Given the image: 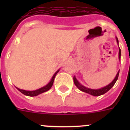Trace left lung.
I'll list each match as a JSON object with an SVG mask.
<instances>
[{"label":"left lung","mask_w":130,"mask_h":130,"mask_svg":"<svg viewBox=\"0 0 130 130\" xmlns=\"http://www.w3.org/2000/svg\"><path fill=\"white\" fill-rule=\"evenodd\" d=\"M117 43H119V40H118V38H117ZM120 56H121V50L119 48V59L120 60ZM119 72L117 73V75H116L115 78L109 85H108L106 87H104V88H102L100 89H97V90H94V89H90V88H88L87 87H84L82 85L79 83L78 82V81L76 79L75 77H73V81H74V83H75V86L79 88V90H81V91L84 92H86V93H88V94H90L92 95V96H100V95L102 94H104L105 93H106L107 92L109 91V90L112 88L114 85L115 84L116 81H117V79H118V77H119Z\"/></svg>","instance_id":"1"}]
</instances>
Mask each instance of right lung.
Returning <instances> with one entry per match:
<instances>
[{
  "label": "right lung",
  "instance_id": "right-lung-1",
  "mask_svg": "<svg viewBox=\"0 0 130 130\" xmlns=\"http://www.w3.org/2000/svg\"><path fill=\"white\" fill-rule=\"evenodd\" d=\"M58 71H59V70L57 71V72H56L55 74H54V75L53 76L52 79H51V81H50V82H49L46 86H45V87H42V88H39V89H38V90H34V91H26V90L19 89V88H18V90H19V91L23 93V94L26 95V96H37V95L40 94H42V93L47 91V90H49V89L51 88V87L53 86V84L54 79H55V76H56L57 73L58 72Z\"/></svg>",
  "mask_w": 130,
  "mask_h": 130
}]
</instances>
